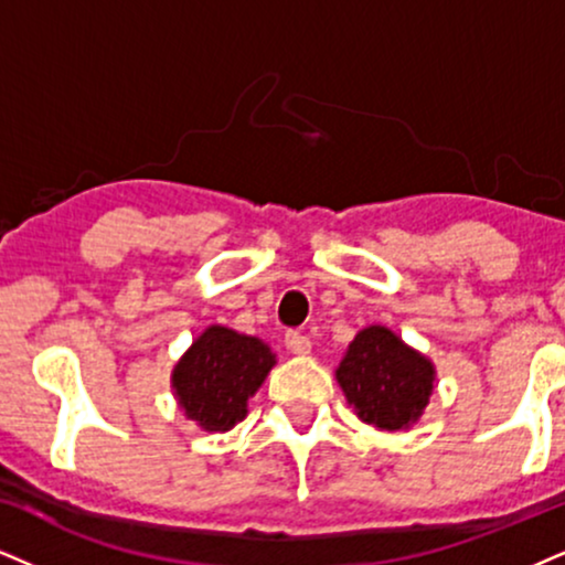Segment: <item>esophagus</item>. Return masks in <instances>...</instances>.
<instances>
[{"label": "esophagus", "instance_id": "obj_1", "mask_svg": "<svg viewBox=\"0 0 565 565\" xmlns=\"http://www.w3.org/2000/svg\"><path fill=\"white\" fill-rule=\"evenodd\" d=\"M285 348L290 353H296V356H306V353H311V340L301 335V332H288L285 335Z\"/></svg>", "mask_w": 565, "mask_h": 565}]
</instances>
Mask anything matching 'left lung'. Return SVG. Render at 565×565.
Instances as JSON below:
<instances>
[{"instance_id":"8db88e82","label":"left lung","mask_w":565,"mask_h":565,"mask_svg":"<svg viewBox=\"0 0 565 565\" xmlns=\"http://www.w3.org/2000/svg\"><path fill=\"white\" fill-rule=\"evenodd\" d=\"M435 377V364L382 324L359 330L335 369L348 406L380 431L414 427L427 408Z\"/></svg>"}]
</instances>
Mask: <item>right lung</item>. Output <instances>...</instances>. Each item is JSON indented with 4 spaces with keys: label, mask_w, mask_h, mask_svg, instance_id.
Returning <instances> with one entry per match:
<instances>
[{
    "label": "right lung",
    "mask_w": 565,
    "mask_h": 565,
    "mask_svg": "<svg viewBox=\"0 0 565 565\" xmlns=\"http://www.w3.org/2000/svg\"><path fill=\"white\" fill-rule=\"evenodd\" d=\"M275 364L264 340L209 324L172 366L170 387L185 419L206 431H230L246 419L248 398Z\"/></svg>",
    "instance_id": "right-lung-1"
}]
</instances>
